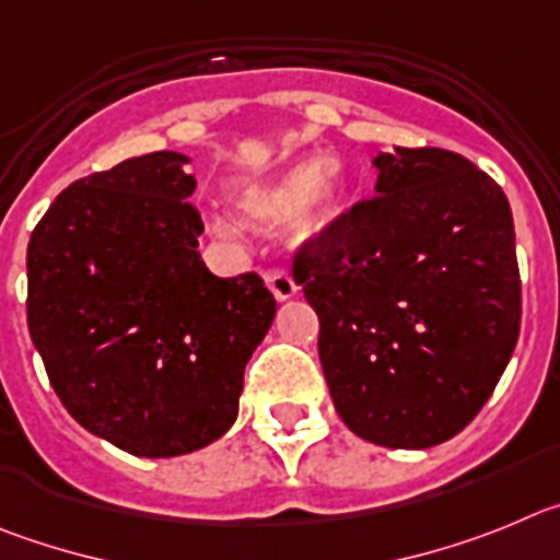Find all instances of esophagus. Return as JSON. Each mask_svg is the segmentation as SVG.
<instances>
[{
	"label": "esophagus",
	"mask_w": 560,
	"mask_h": 560,
	"mask_svg": "<svg viewBox=\"0 0 560 560\" xmlns=\"http://www.w3.org/2000/svg\"><path fill=\"white\" fill-rule=\"evenodd\" d=\"M265 281H268L276 301H290L299 295V284H295V281L290 279V273H284V270H268V273H265Z\"/></svg>",
	"instance_id": "esophagus-1"
}]
</instances>
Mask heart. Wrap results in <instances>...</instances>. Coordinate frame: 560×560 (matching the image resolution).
Instances as JSON below:
<instances>
[{
    "instance_id": "obj_1",
    "label": "heart",
    "mask_w": 560,
    "mask_h": 560,
    "mask_svg": "<svg viewBox=\"0 0 560 560\" xmlns=\"http://www.w3.org/2000/svg\"><path fill=\"white\" fill-rule=\"evenodd\" d=\"M349 192V170L340 155L290 161L276 173L248 178L234 189V206L245 220L273 225L284 218L292 243H315L340 218ZM214 231H225L214 220Z\"/></svg>"
}]
</instances>
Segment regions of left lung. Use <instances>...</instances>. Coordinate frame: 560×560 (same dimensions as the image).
<instances>
[{
	"label": "left lung",
	"instance_id": "obj_1",
	"mask_svg": "<svg viewBox=\"0 0 560 560\" xmlns=\"http://www.w3.org/2000/svg\"><path fill=\"white\" fill-rule=\"evenodd\" d=\"M374 167V198L306 243L292 279L320 317L342 424L387 450H430L482 410L516 349L511 206L452 150L396 148Z\"/></svg>",
	"mask_w": 560,
	"mask_h": 560
}]
</instances>
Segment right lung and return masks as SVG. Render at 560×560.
<instances>
[{
  "instance_id": "right-lung-1",
  "label": "right lung",
  "mask_w": 560,
  "mask_h": 560,
  "mask_svg": "<svg viewBox=\"0 0 560 560\" xmlns=\"http://www.w3.org/2000/svg\"><path fill=\"white\" fill-rule=\"evenodd\" d=\"M186 164L159 150L74 180L27 245V326L58 399L139 457L229 432L276 315L259 276L220 279L200 259Z\"/></svg>"
}]
</instances>
